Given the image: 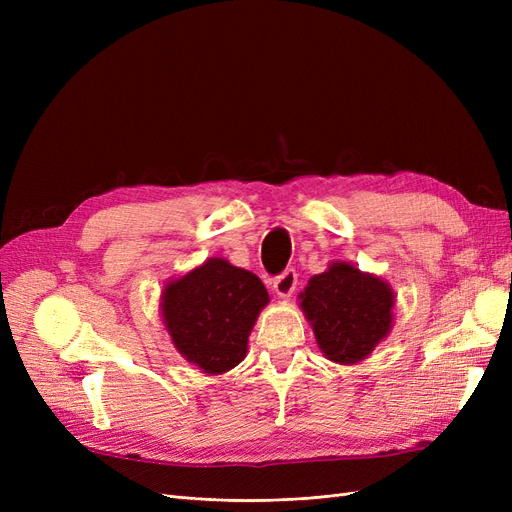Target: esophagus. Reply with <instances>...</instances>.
<instances>
[{"instance_id":"1","label":"esophagus","mask_w":512,"mask_h":512,"mask_svg":"<svg viewBox=\"0 0 512 512\" xmlns=\"http://www.w3.org/2000/svg\"><path fill=\"white\" fill-rule=\"evenodd\" d=\"M297 280H299L297 271L286 269L284 273H280L273 280V290L280 294V297H290V294L294 292V288H297Z\"/></svg>"}]
</instances>
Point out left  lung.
<instances>
[{
  "label": "left lung",
  "instance_id": "8db88e82",
  "mask_svg": "<svg viewBox=\"0 0 512 512\" xmlns=\"http://www.w3.org/2000/svg\"><path fill=\"white\" fill-rule=\"evenodd\" d=\"M393 290L374 275L335 262L309 280L301 307L312 322L316 342L335 363H356L391 331Z\"/></svg>",
  "mask_w": 512,
  "mask_h": 512
}]
</instances>
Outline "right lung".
Wrapping results in <instances>:
<instances>
[{
	"label": "right lung",
	"instance_id": "obj_1",
	"mask_svg": "<svg viewBox=\"0 0 512 512\" xmlns=\"http://www.w3.org/2000/svg\"><path fill=\"white\" fill-rule=\"evenodd\" d=\"M269 292L250 271L211 258L162 294L173 344L207 374H224L243 361L247 337Z\"/></svg>",
	"mask_w": 512,
	"mask_h": 512
}]
</instances>
